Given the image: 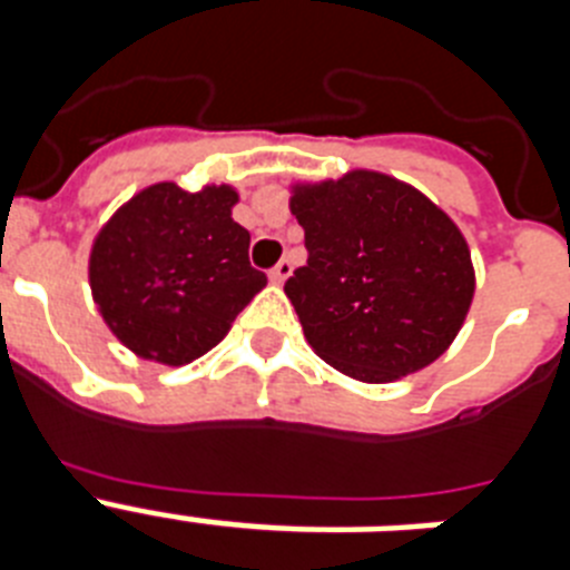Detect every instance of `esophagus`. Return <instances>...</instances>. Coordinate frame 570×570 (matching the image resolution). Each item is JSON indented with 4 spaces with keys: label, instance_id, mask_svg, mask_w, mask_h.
Instances as JSON below:
<instances>
[{
    "label": "esophagus",
    "instance_id": "obj_1",
    "mask_svg": "<svg viewBox=\"0 0 570 570\" xmlns=\"http://www.w3.org/2000/svg\"><path fill=\"white\" fill-rule=\"evenodd\" d=\"M291 271H294V265H291V259H279L274 265V268H271V282H276V285H282V282L288 279L291 276Z\"/></svg>",
    "mask_w": 570,
    "mask_h": 570
}]
</instances>
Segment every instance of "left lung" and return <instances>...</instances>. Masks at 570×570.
I'll list each match as a JSON object with an SVG mask.
<instances>
[{
    "label": "left lung",
    "mask_w": 570,
    "mask_h": 570,
    "mask_svg": "<svg viewBox=\"0 0 570 570\" xmlns=\"http://www.w3.org/2000/svg\"><path fill=\"white\" fill-rule=\"evenodd\" d=\"M308 262L285 282L314 354L351 380L394 382L440 360L471 308L454 219L380 170L291 185Z\"/></svg>",
    "instance_id": "1"
}]
</instances>
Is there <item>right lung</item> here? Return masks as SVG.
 Returning <instances> with one entry per match:
<instances>
[{"mask_svg": "<svg viewBox=\"0 0 570 570\" xmlns=\"http://www.w3.org/2000/svg\"><path fill=\"white\" fill-rule=\"evenodd\" d=\"M230 185L156 183L94 239L90 294L110 334L139 360L188 365L223 342L268 276L250 268V234L234 223Z\"/></svg>", "mask_w": 570, "mask_h": 570, "instance_id": "1", "label": "right lung"}]
</instances>
